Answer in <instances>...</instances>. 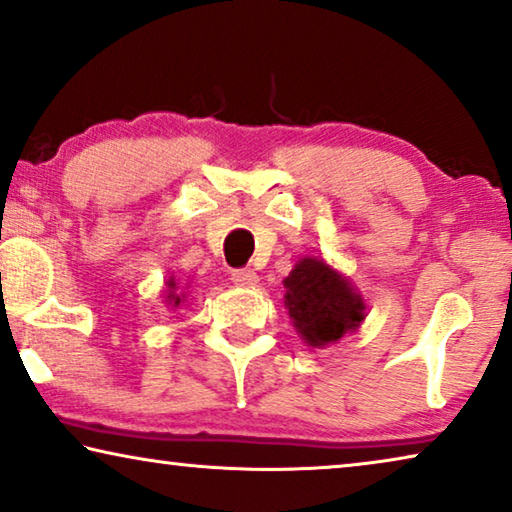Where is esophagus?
Here are the masks:
<instances>
[{"label":"esophagus","instance_id":"obj_1","mask_svg":"<svg viewBox=\"0 0 512 512\" xmlns=\"http://www.w3.org/2000/svg\"><path fill=\"white\" fill-rule=\"evenodd\" d=\"M232 282L239 287H250L257 282V273L253 269H234L232 271Z\"/></svg>","mask_w":512,"mask_h":512}]
</instances>
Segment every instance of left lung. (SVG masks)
Wrapping results in <instances>:
<instances>
[{
    "instance_id": "left-lung-1",
    "label": "left lung",
    "mask_w": 512,
    "mask_h": 512,
    "mask_svg": "<svg viewBox=\"0 0 512 512\" xmlns=\"http://www.w3.org/2000/svg\"><path fill=\"white\" fill-rule=\"evenodd\" d=\"M285 308L294 329L310 347L322 349L356 331L365 319V303L342 273L324 259L303 257L282 280Z\"/></svg>"
}]
</instances>
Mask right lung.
I'll return each mask as SVG.
<instances>
[{
    "label": "right lung",
    "mask_w": 512,
    "mask_h": 512,
    "mask_svg": "<svg viewBox=\"0 0 512 512\" xmlns=\"http://www.w3.org/2000/svg\"><path fill=\"white\" fill-rule=\"evenodd\" d=\"M167 287H170V292H167V296H165L167 305H172V308H179V305L183 303V299H186V296L177 292V282H174V278L167 280Z\"/></svg>",
    "instance_id": "add662e5"
}]
</instances>
